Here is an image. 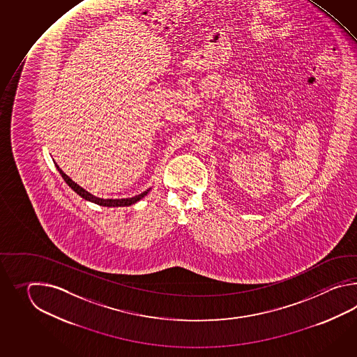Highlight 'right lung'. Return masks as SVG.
<instances>
[{
	"label": "right lung",
	"instance_id": "1",
	"mask_svg": "<svg viewBox=\"0 0 357 357\" xmlns=\"http://www.w3.org/2000/svg\"><path fill=\"white\" fill-rule=\"evenodd\" d=\"M54 166L57 168V171L60 172L62 178L65 180V182L68 183L71 189L75 191L79 197H83V199L88 200V202H91V203L102 205V206H129V205L135 204L137 202L142 200L151 191V189L145 190L139 195H135V197H125V199H103V197H94V195H91V192H88L86 190L83 189L82 186H79L76 182L73 181L66 174H63V171L57 166V163H54Z\"/></svg>",
	"mask_w": 357,
	"mask_h": 357
}]
</instances>
